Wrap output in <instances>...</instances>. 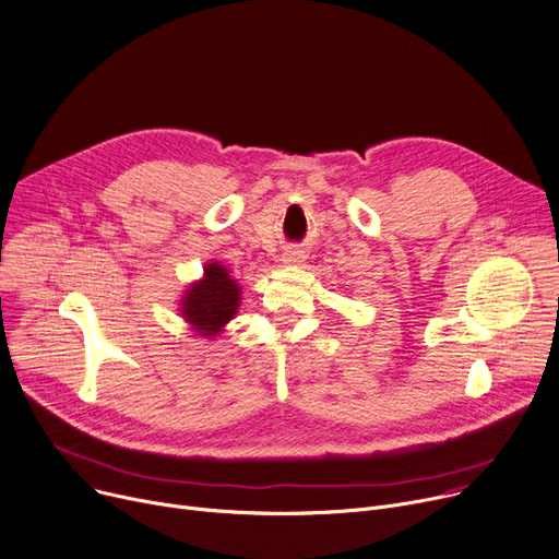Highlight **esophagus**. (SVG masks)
Instances as JSON below:
<instances>
[{
    "instance_id": "1",
    "label": "esophagus",
    "mask_w": 559,
    "mask_h": 559,
    "mask_svg": "<svg viewBox=\"0 0 559 559\" xmlns=\"http://www.w3.org/2000/svg\"><path fill=\"white\" fill-rule=\"evenodd\" d=\"M302 261V251L298 247H287L283 253V263L287 265H298Z\"/></svg>"
}]
</instances>
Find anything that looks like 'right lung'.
Wrapping results in <instances>:
<instances>
[{"label": "right lung", "instance_id": "right-lung-1", "mask_svg": "<svg viewBox=\"0 0 559 559\" xmlns=\"http://www.w3.org/2000/svg\"><path fill=\"white\" fill-rule=\"evenodd\" d=\"M240 300V287L218 263L205 267V278L191 285L182 300V314L200 336H214L234 319Z\"/></svg>", "mask_w": 559, "mask_h": 559}]
</instances>
